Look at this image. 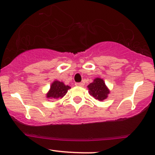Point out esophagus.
I'll list each match as a JSON object with an SVG mask.
<instances>
[{"label": "esophagus", "mask_w": 155, "mask_h": 155, "mask_svg": "<svg viewBox=\"0 0 155 155\" xmlns=\"http://www.w3.org/2000/svg\"><path fill=\"white\" fill-rule=\"evenodd\" d=\"M76 85L78 87H83L84 83L83 82H78V83H76Z\"/></svg>", "instance_id": "esophagus-1"}]
</instances>
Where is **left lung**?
Masks as SVG:
<instances>
[{
  "mask_svg": "<svg viewBox=\"0 0 155 155\" xmlns=\"http://www.w3.org/2000/svg\"><path fill=\"white\" fill-rule=\"evenodd\" d=\"M88 93L91 96L99 101H104L108 97L110 91L106 85L105 82L101 78H95L93 82L87 85Z\"/></svg>",
  "mask_w": 155,
  "mask_h": 155,
  "instance_id": "1",
  "label": "left lung"
}]
</instances>
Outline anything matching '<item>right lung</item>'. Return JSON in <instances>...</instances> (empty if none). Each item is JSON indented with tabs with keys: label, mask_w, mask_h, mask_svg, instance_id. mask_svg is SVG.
<instances>
[{
	"label": "right lung",
	"mask_w": 155,
	"mask_h": 155,
	"mask_svg": "<svg viewBox=\"0 0 155 155\" xmlns=\"http://www.w3.org/2000/svg\"><path fill=\"white\" fill-rule=\"evenodd\" d=\"M70 88L71 87L65 85L64 82L54 80L51 83L50 89L46 94V97L49 99H61Z\"/></svg>",
	"instance_id": "right-lung-1"
}]
</instances>
